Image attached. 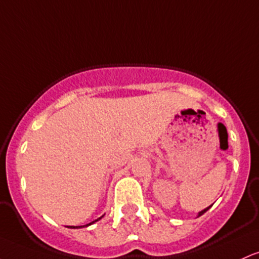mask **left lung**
Returning <instances> with one entry per match:
<instances>
[{
    "label": "left lung",
    "mask_w": 259,
    "mask_h": 259,
    "mask_svg": "<svg viewBox=\"0 0 259 259\" xmlns=\"http://www.w3.org/2000/svg\"><path fill=\"white\" fill-rule=\"evenodd\" d=\"M210 206H211V205H210ZM210 206H208V208H206V209L201 210V211H199V212H198V217H201V215H203V214H204V212H205V211H208V210H209V208H210Z\"/></svg>",
    "instance_id": "obj_1"
}]
</instances>
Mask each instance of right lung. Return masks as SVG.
Masks as SVG:
<instances>
[{
    "label": "right lung",
    "instance_id": "right-lung-1",
    "mask_svg": "<svg viewBox=\"0 0 259 259\" xmlns=\"http://www.w3.org/2000/svg\"><path fill=\"white\" fill-rule=\"evenodd\" d=\"M102 218H103V217H101V218H99V219H97V220H95V221H92V223H90V224H87V225H83V226H73L72 227V229H79V227H87V226H90V225H92V224H95L96 223V221H98V220H101V219Z\"/></svg>",
    "mask_w": 259,
    "mask_h": 259
}]
</instances>
